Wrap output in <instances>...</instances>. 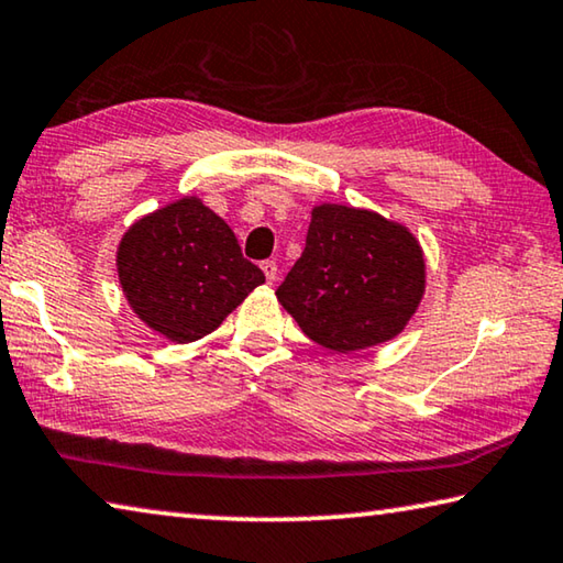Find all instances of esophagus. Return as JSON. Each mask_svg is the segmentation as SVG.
Listing matches in <instances>:
<instances>
[{
  "label": "esophagus",
  "instance_id": "1",
  "mask_svg": "<svg viewBox=\"0 0 563 563\" xmlns=\"http://www.w3.org/2000/svg\"><path fill=\"white\" fill-rule=\"evenodd\" d=\"M261 267H263V273H265V280L273 285L275 278H278V263H275V261H265Z\"/></svg>",
  "mask_w": 563,
  "mask_h": 563
}]
</instances>
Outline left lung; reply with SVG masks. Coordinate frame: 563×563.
Segmentation results:
<instances>
[{"label": "left lung", "instance_id": "1", "mask_svg": "<svg viewBox=\"0 0 563 563\" xmlns=\"http://www.w3.org/2000/svg\"><path fill=\"white\" fill-rule=\"evenodd\" d=\"M426 288L418 240L378 212L318 205L306 250L275 290L302 333L333 353L396 338Z\"/></svg>", "mask_w": 563, "mask_h": 563}]
</instances>
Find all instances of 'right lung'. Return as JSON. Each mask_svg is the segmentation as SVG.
<instances>
[{"instance_id": "1", "label": "right lung", "mask_w": 563, "mask_h": 563, "mask_svg": "<svg viewBox=\"0 0 563 563\" xmlns=\"http://www.w3.org/2000/svg\"><path fill=\"white\" fill-rule=\"evenodd\" d=\"M118 273L130 308L175 343L212 333L265 283L228 222L198 198L140 218L122 238Z\"/></svg>"}]
</instances>
